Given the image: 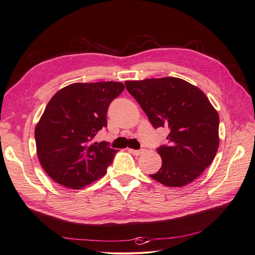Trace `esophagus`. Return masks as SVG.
<instances>
[{"mask_svg":"<svg viewBox=\"0 0 255 255\" xmlns=\"http://www.w3.org/2000/svg\"><path fill=\"white\" fill-rule=\"evenodd\" d=\"M128 152L132 153L135 156H139L140 154L143 153V150H134V149H128Z\"/></svg>","mask_w":255,"mask_h":255,"instance_id":"34e87169","label":"esophagus"}]
</instances>
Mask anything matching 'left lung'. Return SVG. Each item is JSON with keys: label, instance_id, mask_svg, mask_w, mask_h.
Masks as SVG:
<instances>
[{"label": "left lung", "instance_id": "left-lung-1", "mask_svg": "<svg viewBox=\"0 0 255 255\" xmlns=\"http://www.w3.org/2000/svg\"><path fill=\"white\" fill-rule=\"evenodd\" d=\"M126 87L154 128L168 127V145L157 149L161 167L150 174L182 187L211 165L219 146V115L204 92L179 78L127 81Z\"/></svg>", "mask_w": 255, "mask_h": 255}]
</instances>
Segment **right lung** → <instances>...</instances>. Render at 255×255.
<instances>
[{
    "label": "right lung",
    "mask_w": 255,
    "mask_h": 255,
    "mask_svg": "<svg viewBox=\"0 0 255 255\" xmlns=\"http://www.w3.org/2000/svg\"><path fill=\"white\" fill-rule=\"evenodd\" d=\"M123 89L119 82L73 83L52 97L35 128L37 155L52 180L81 189L106 173L118 151L94 138Z\"/></svg>",
    "instance_id": "right-lung-1"
}]
</instances>
